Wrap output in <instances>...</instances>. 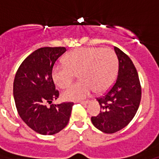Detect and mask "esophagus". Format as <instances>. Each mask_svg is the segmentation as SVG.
Masks as SVG:
<instances>
[{
  "label": "esophagus",
  "instance_id": "esophagus-1",
  "mask_svg": "<svg viewBox=\"0 0 159 159\" xmlns=\"http://www.w3.org/2000/svg\"><path fill=\"white\" fill-rule=\"evenodd\" d=\"M88 102H89L88 100H85V101H80L79 102H80V103H82V104H86V103H88Z\"/></svg>",
  "mask_w": 159,
  "mask_h": 159
}]
</instances>
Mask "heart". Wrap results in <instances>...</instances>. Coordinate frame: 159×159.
<instances>
[{"instance_id":"obj_1","label":"heart","mask_w":159,"mask_h":159,"mask_svg":"<svg viewBox=\"0 0 159 159\" xmlns=\"http://www.w3.org/2000/svg\"><path fill=\"white\" fill-rule=\"evenodd\" d=\"M119 67L116 53L111 48L84 47L70 52L64 63L52 68V79L61 89H65L79 73L80 80L63 93L66 100H79L107 91L116 80Z\"/></svg>"}]
</instances>
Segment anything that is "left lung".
I'll use <instances>...</instances> for the list:
<instances>
[{"label": "left lung", "instance_id": "1", "mask_svg": "<svg viewBox=\"0 0 159 159\" xmlns=\"http://www.w3.org/2000/svg\"><path fill=\"white\" fill-rule=\"evenodd\" d=\"M114 49L119 60L117 79L104 95L97 98L102 111L92 117L94 126L107 134L116 133L130 123L142 95L139 78L132 60L119 48Z\"/></svg>", "mask_w": 159, "mask_h": 159}]
</instances>
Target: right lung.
Wrapping results in <instances>:
<instances>
[{
    "label": "right lung",
    "mask_w": 159,
    "mask_h": 159,
    "mask_svg": "<svg viewBox=\"0 0 159 159\" xmlns=\"http://www.w3.org/2000/svg\"><path fill=\"white\" fill-rule=\"evenodd\" d=\"M65 47H44L25 59L15 75L13 95L20 117L31 129L43 135H52L68 123L74 102L52 104L60 95L52 79L57 59ZM48 102L50 107L46 106Z\"/></svg>",
    "instance_id": "obj_1"
}]
</instances>
